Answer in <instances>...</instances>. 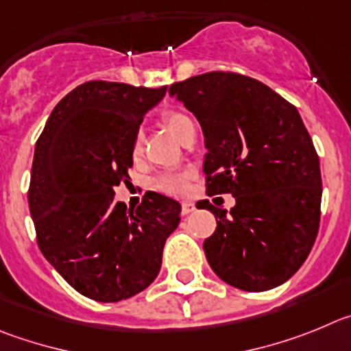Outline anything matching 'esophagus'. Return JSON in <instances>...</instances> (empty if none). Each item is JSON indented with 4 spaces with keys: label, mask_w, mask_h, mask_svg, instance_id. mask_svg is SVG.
Instances as JSON below:
<instances>
[{
    "label": "esophagus",
    "mask_w": 351,
    "mask_h": 351,
    "mask_svg": "<svg viewBox=\"0 0 351 351\" xmlns=\"http://www.w3.org/2000/svg\"><path fill=\"white\" fill-rule=\"evenodd\" d=\"M195 210L194 203H182V215H189Z\"/></svg>",
    "instance_id": "esophagus-1"
}]
</instances>
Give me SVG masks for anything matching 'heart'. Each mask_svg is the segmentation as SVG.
<instances>
[{
    "instance_id": "1",
    "label": "heart",
    "mask_w": 351,
    "mask_h": 351,
    "mask_svg": "<svg viewBox=\"0 0 351 351\" xmlns=\"http://www.w3.org/2000/svg\"><path fill=\"white\" fill-rule=\"evenodd\" d=\"M160 121L178 140L182 138L183 132L187 131L191 125H194V122H192V119L187 113L173 108L164 110L162 115H160ZM141 152H143V134L138 131L131 141V157L132 159H140ZM189 178H191L189 173H166V175L157 176L154 185L159 191L166 192V194L183 195L189 189Z\"/></svg>"
}]
</instances>
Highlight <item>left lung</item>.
Segmentation results:
<instances>
[{
  "label": "left lung",
  "instance_id": "8db88e82",
  "mask_svg": "<svg viewBox=\"0 0 351 351\" xmlns=\"http://www.w3.org/2000/svg\"><path fill=\"white\" fill-rule=\"evenodd\" d=\"M203 128L206 194H232L236 206L199 203L217 219L204 239L215 274L246 292L282 285L318 234V154L298 108L255 78L210 71L169 87Z\"/></svg>",
  "mask_w": 351,
  "mask_h": 351
}]
</instances>
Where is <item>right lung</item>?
Returning <instances> with one entry per match:
<instances>
[{"mask_svg": "<svg viewBox=\"0 0 351 351\" xmlns=\"http://www.w3.org/2000/svg\"><path fill=\"white\" fill-rule=\"evenodd\" d=\"M166 89L85 82L59 101L34 147L27 203L38 246L94 301L117 302L147 289L180 223L178 201L157 192H147L136 210L113 201V187L132 168V138Z\"/></svg>", "mask_w": 351, "mask_h": 351, "instance_id": "right-lung-1", "label": "right lung"}]
</instances>
